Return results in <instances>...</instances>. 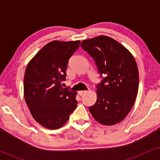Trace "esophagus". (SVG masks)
Instances as JSON below:
<instances>
[{
	"mask_svg": "<svg viewBox=\"0 0 160 160\" xmlns=\"http://www.w3.org/2000/svg\"><path fill=\"white\" fill-rule=\"evenodd\" d=\"M86 92H87V90H80V91L78 92L79 95H80V96H82V95H83L85 94V93H86Z\"/></svg>",
	"mask_w": 160,
	"mask_h": 160,
	"instance_id": "34e87169",
	"label": "esophagus"
}]
</instances>
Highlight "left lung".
<instances>
[{
	"instance_id": "8db88e82",
	"label": "left lung",
	"mask_w": 160,
	"mask_h": 160,
	"mask_svg": "<svg viewBox=\"0 0 160 160\" xmlns=\"http://www.w3.org/2000/svg\"><path fill=\"white\" fill-rule=\"evenodd\" d=\"M80 46L94 58L101 78L104 77L97 85V100L89 111L99 123H118L131 111L138 95L139 77L135 58L108 36L84 40Z\"/></svg>"
}]
</instances>
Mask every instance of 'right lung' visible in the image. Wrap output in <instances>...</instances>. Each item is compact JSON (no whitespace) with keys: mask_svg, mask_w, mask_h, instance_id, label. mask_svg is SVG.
<instances>
[{"mask_svg":"<svg viewBox=\"0 0 160 160\" xmlns=\"http://www.w3.org/2000/svg\"><path fill=\"white\" fill-rule=\"evenodd\" d=\"M80 40H53L28 64L24 77V98L33 118L49 129L61 128L77 107V92L62 88L69 58Z\"/></svg>","mask_w":160,"mask_h":160,"instance_id":"right-lung-1","label":"right lung"}]
</instances>
